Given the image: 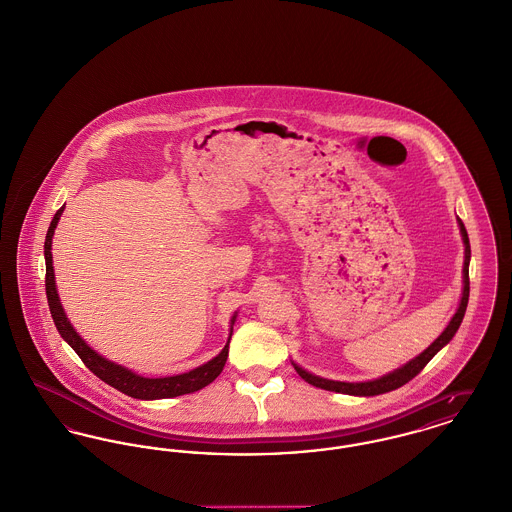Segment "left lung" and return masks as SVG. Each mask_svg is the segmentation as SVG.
Listing matches in <instances>:
<instances>
[{"label":"left lung","instance_id":"1","mask_svg":"<svg viewBox=\"0 0 512 512\" xmlns=\"http://www.w3.org/2000/svg\"><path fill=\"white\" fill-rule=\"evenodd\" d=\"M460 224V232H462V240L466 245V251H464V292H462V300L458 305V311L454 313V317L449 323V327L443 331V334L425 350L421 352L420 356L416 360L406 363L404 367L392 371L389 375L381 377V379H375V381H367V383H340V381H329V379H321V377H315L311 373H307L305 369L296 367L298 375H300L303 381H307L309 385L313 387H319V389H325V391L344 392V394H356V396H375V394H383V392L394 391L402 385H406L408 381H412L421 369L431 361V358L445 346L451 342L452 336L458 331L462 319H464V313H466V305H468V298H470V276H468V267H470V240H468V234H466V228L462 224V220H458Z\"/></svg>","mask_w":512,"mask_h":512}]
</instances>
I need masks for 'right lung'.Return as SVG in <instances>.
<instances>
[{
    "instance_id": "obj_1",
    "label": "right lung",
    "mask_w": 512,
    "mask_h": 512,
    "mask_svg": "<svg viewBox=\"0 0 512 512\" xmlns=\"http://www.w3.org/2000/svg\"><path fill=\"white\" fill-rule=\"evenodd\" d=\"M60 211L54 214L52 224L48 228L46 241H44V257H46V296H48V305H50V313L52 319L56 323V329L60 331L61 338L77 352V356L83 360V363L91 369L92 373L102 379L104 383H108L110 387L125 392L127 396L133 398H141V400H154V398H172V396H180V394H189V392L199 391L207 385H211L212 381L222 373L224 363L228 360V344L224 346V350L214 358V360L189 371L183 375H174V377H162V379H147V377H139L135 373H131L129 369L116 365L112 361L104 360L102 356H98L94 350H91L85 340L73 331V327L69 325L63 309H61L60 298L56 292V280H54V267H52V236H54V228L58 226L60 220ZM236 317H232V325H234Z\"/></svg>"
}]
</instances>
